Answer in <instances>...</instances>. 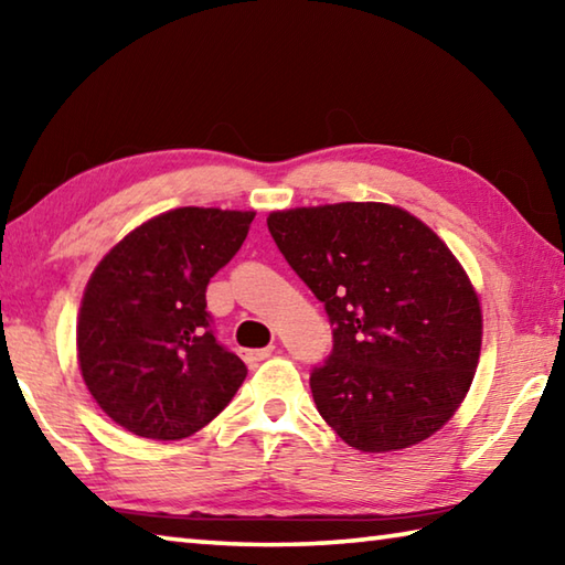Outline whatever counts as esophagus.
Returning a JSON list of instances; mask_svg holds the SVG:
<instances>
[{
    "label": "esophagus",
    "mask_w": 565,
    "mask_h": 565,
    "mask_svg": "<svg viewBox=\"0 0 565 565\" xmlns=\"http://www.w3.org/2000/svg\"><path fill=\"white\" fill-rule=\"evenodd\" d=\"M271 353H274V347H266V349L246 351V353H244V359H246V363H259V361H264V359H269Z\"/></svg>",
    "instance_id": "1"
}]
</instances>
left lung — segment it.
<instances>
[{"mask_svg":"<svg viewBox=\"0 0 565 565\" xmlns=\"http://www.w3.org/2000/svg\"><path fill=\"white\" fill-rule=\"evenodd\" d=\"M266 224L333 327L331 353L309 379L323 420L366 454L436 434L471 386L483 329L448 246L376 202L289 209Z\"/></svg>","mask_w":565,"mask_h":565,"instance_id":"obj_1","label":"left lung"}]
</instances>
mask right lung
<instances>
[{
  "label": "right lung",
  "instance_id": "obj_1",
  "mask_svg": "<svg viewBox=\"0 0 565 565\" xmlns=\"http://www.w3.org/2000/svg\"><path fill=\"white\" fill-rule=\"evenodd\" d=\"M252 222L254 212L174 209L134 228L94 269L76 356L94 401L127 431L186 438L244 384V361L214 337L206 286Z\"/></svg>",
  "mask_w": 565,
  "mask_h": 565
}]
</instances>
